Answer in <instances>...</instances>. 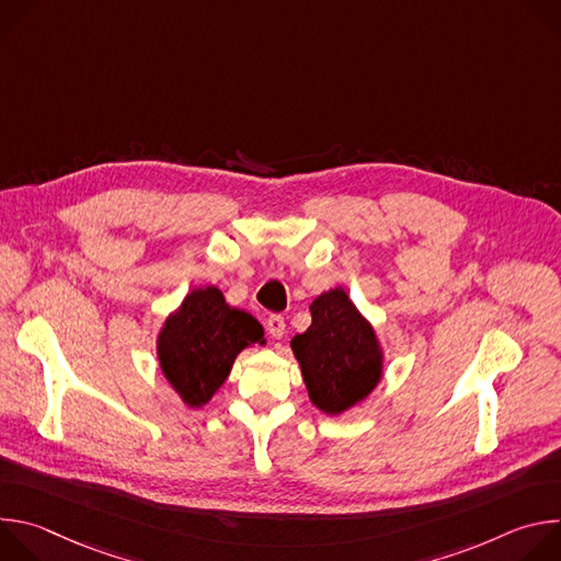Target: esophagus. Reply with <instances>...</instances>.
Here are the masks:
<instances>
[{"label": "esophagus", "instance_id": "1", "mask_svg": "<svg viewBox=\"0 0 561 561\" xmlns=\"http://www.w3.org/2000/svg\"><path fill=\"white\" fill-rule=\"evenodd\" d=\"M266 331H268V335H271L273 340H282L284 333H286L284 317H282V314H271V317L266 319Z\"/></svg>", "mask_w": 561, "mask_h": 561}]
</instances>
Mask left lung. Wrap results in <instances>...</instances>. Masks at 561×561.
<instances>
[{"label":"left lung","mask_w":561,"mask_h":561,"mask_svg":"<svg viewBox=\"0 0 561 561\" xmlns=\"http://www.w3.org/2000/svg\"><path fill=\"white\" fill-rule=\"evenodd\" d=\"M312 324L290 340L310 402L327 415L366 399L381 379L383 355L368 319L344 288H333L310 304Z\"/></svg>","instance_id":"1"}]
</instances>
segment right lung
Listing matches in <instances>:
<instances>
[{"mask_svg":"<svg viewBox=\"0 0 561 561\" xmlns=\"http://www.w3.org/2000/svg\"><path fill=\"white\" fill-rule=\"evenodd\" d=\"M255 344H266L257 319L228 306L219 288L206 286L191 290L167 317L157 359L182 402L199 409L226 381L234 357Z\"/></svg>","mask_w":561,"mask_h":561,"instance_id":"1","label":"right lung"}]
</instances>
